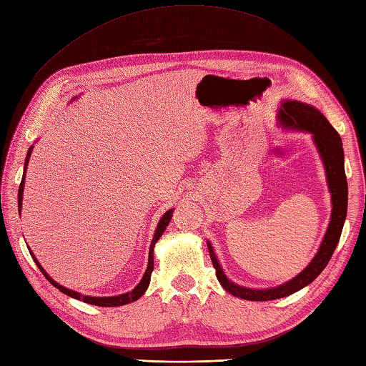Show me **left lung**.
I'll use <instances>...</instances> for the list:
<instances>
[{
	"label": "left lung",
	"instance_id": "8db88e82",
	"mask_svg": "<svg viewBox=\"0 0 366 366\" xmlns=\"http://www.w3.org/2000/svg\"><path fill=\"white\" fill-rule=\"evenodd\" d=\"M278 127L289 131H300V133L311 134L318 154L326 173L327 189L331 193V219L327 224L322 244L318 247L315 257L311 259L302 272L286 283L277 287L269 289H250L246 286H239L227 278L219 264L218 257L214 254L212 242L207 241L209 254L212 258L213 267L217 269V278L221 286L229 294L239 297L250 302H269V300L283 298L297 290L311 285L312 281L322 274V270L330 263L334 250L339 244L342 235V229L346 219V210H348V182L345 174V154L343 145L339 133L327 122V119L315 107L298 100H281V107L278 108Z\"/></svg>",
	"mask_w": 366,
	"mask_h": 366
}]
</instances>
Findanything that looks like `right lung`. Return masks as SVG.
Segmentation results:
<instances>
[{"label": "right lung", "instance_id": "right-lung-1", "mask_svg": "<svg viewBox=\"0 0 366 366\" xmlns=\"http://www.w3.org/2000/svg\"><path fill=\"white\" fill-rule=\"evenodd\" d=\"M79 97H74L72 100H76ZM32 149H34V145H31V148L27 149V154H26V161H24V170H23V179H21V184H20V189H18V210L21 212V205H23V192H24V181H26V170H27V164H29V159H31V154H32ZM173 210L174 209H170L167 210L164 213V217L161 218V221L157 222V227L154 230V235H153V239H152V244H149V252H148V266H147V270L145 274L142 277V280L139 281V285L133 289L129 290V292H125V294H120V295H112V297H91V295H83L80 292H76V290L72 289H68L64 287L61 285H59L57 281L52 280L48 272L43 269V266L40 264V261L35 258V255L31 252V257L34 258L35 264L39 266V269L41 270V274L46 277V280L49 281V283L52 286L57 287L60 292L66 294L68 297L71 298H76V300H80V302H85L88 305H96V306H102V307H116V306H124V305H128V303H133L136 302V300H139L140 297H142L145 294V290L148 289V285H149V278H152V272L154 269V246L156 242L159 241V238L162 237V233L165 232V229L168 227V224H170L172 221V217H173Z\"/></svg>", "mask_w": 366, "mask_h": 366}]
</instances>
